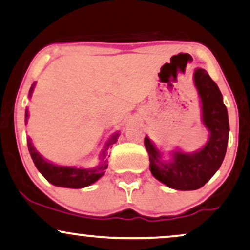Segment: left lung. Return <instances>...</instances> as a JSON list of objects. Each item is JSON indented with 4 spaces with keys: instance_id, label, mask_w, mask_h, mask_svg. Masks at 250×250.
<instances>
[{
    "instance_id": "left-lung-1",
    "label": "left lung",
    "mask_w": 250,
    "mask_h": 250,
    "mask_svg": "<svg viewBox=\"0 0 250 250\" xmlns=\"http://www.w3.org/2000/svg\"><path fill=\"white\" fill-rule=\"evenodd\" d=\"M194 82L201 98L202 120L210 132L207 144L191 153L174 151L172 160L164 162L162 153L150 138L146 136L144 140L152 175L176 190H195L203 187L219 169L229 143V114L219 87L202 68L195 70Z\"/></svg>"
}]
</instances>
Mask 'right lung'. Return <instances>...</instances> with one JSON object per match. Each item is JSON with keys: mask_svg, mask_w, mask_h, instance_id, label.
Returning <instances> with one entry per match:
<instances>
[{"mask_svg": "<svg viewBox=\"0 0 250 250\" xmlns=\"http://www.w3.org/2000/svg\"><path fill=\"white\" fill-rule=\"evenodd\" d=\"M34 84L30 88V97L33 92ZM28 109H25V122H27L28 119ZM119 134H115L112 136V138L107 142L105 145V150L103 151L102 159L106 158V150L109 147L110 144L115 143L118 140ZM27 147L30 151L31 157L34 165L38 168V170L43 175L47 181L52 183V185L58 186V187H64V188H75L80 189L87 187V186L92 185L99 180L102 176L105 174V170L107 168L106 160L104 163L100 164L99 166L94 167V168H77L74 166H59L55 164H52L47 162L46 159H43L42 156L39 152H37V150L34 148L32 141L31 138H27Z\"/></svg>", "mask_w": 250, "mask_h": 250, "instance_id": "right-lung-1", "label": "right lung"}]
</instances>
